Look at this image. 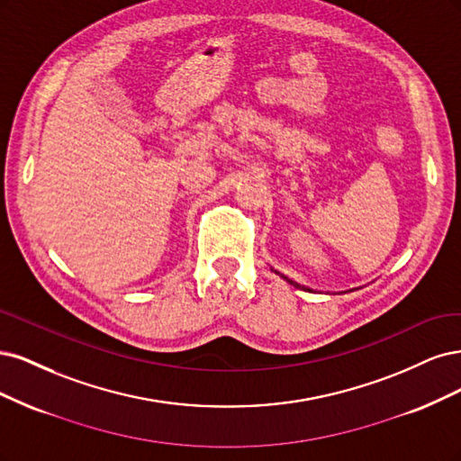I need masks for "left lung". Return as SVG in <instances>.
Returning <instances> with one entry per match:
<instances>
[{"label":"left lung","mask_w":461,"mask_h":461,"mask_svg":"<svg viewBox=\"0 0 461 461\" xmlns=\"http://www.w3.org/2000/svg\"><path fill=\"white\" fill-rule=\"evenodd\" d=\"M279 276H281V274H279ZM281 277H284V279H287V281H289V284H291V285H294V287H299V289H304V291H306V287H301V285H299V284H294V281H293V279H289V277H285V276H281Z\"/></svg>","instance_id":"8db88e82"}]
</instances>
